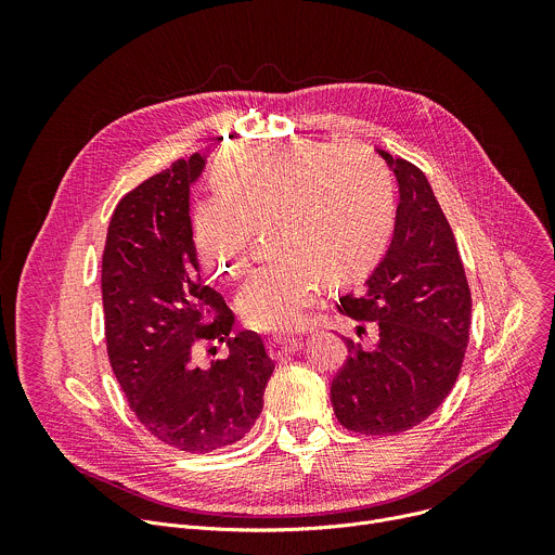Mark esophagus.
Masks as SVG:
<instances>
[{
    "label": "esophagus",
    "instance_id": "1",
    "mask_svg": "<svg viewBox=\"0 0 555 555\" xmlns=\"http://www.w3.org/2000/svg\"><path fill=\"white\" fill-rule=\"evenodd\" d=\"M298 349H300V340L296 338H274L272 343H268V353L272 360H285Z\"/></svg>",
    "mask_w": 555,
    "mask_h": 555
}]
</instances>
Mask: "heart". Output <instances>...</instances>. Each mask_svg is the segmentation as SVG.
<instances>
[{
	"label": "heart",
	"instance_id": "b5f03b06",
	"mask_svg": "<svg viewBox=\"0 0 555 555\" xmlns=\"http://www.w3.org/2000/svg\"><path fill=\"white\" fill-rule=\"evenodd\" d=\"M217 191L195 210V248L206 274L240 276L257 230H268L272 263L236 294L244 321L266 334L305 327L325 281L366 279L392 232V186L369 151L345 144L263 142L232 153Z\"/></svg>",
	"mask_w": 555,
	"mask_h": 555
}]
</instances>
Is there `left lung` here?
Listing matches in <instances>:
<instances>
[{
	"mask_svg": "<svg viewBox=\"0 0 555 555\" xmlns=\"http://www.w3.org/2000/svg\"><path fill=\"white\" fill-rule=\"evenodd\" d=\"M400 189L392 240L358 296L338 311L377 327L373 349L347 340L332 384L338 422L362 435H398L430 417L452 390L472 321V298L452 228L426 180L377 149ZM364 332V327H358Z\"/></svg>",
	"mask_w": 555,
	"mask_h": 555,
	"instance_id": "1",
	"label": "left lung"
}]
</instances>
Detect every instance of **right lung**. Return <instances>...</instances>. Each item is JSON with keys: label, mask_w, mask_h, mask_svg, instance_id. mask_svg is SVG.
Wrapping results in <instances>:
<instances>
[{"label": "right lung", "mask_w": 555, "mask_h": 555, "mask_svg": "<svg viewBox=\"0 0 555 555\" xmlns=\"http://www.w3.org/2000/svg\"><path fill=\"white\" fill-rule=\"evenodd\" d=\"M206 153L173 163L116 206L103 253L107 353L140 424L184 452H212L244 439L263 411L274 371L255 332L230 336L221 294L202 283L189 215ZM229 356L208 367L204 346Z\"/></svg>", "instance_id": "add662e5"}]
</instances>
